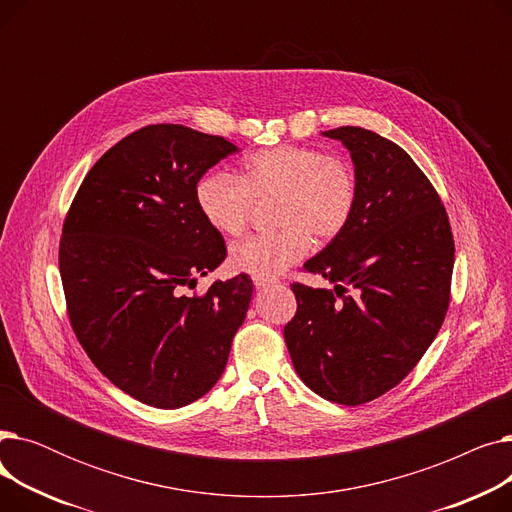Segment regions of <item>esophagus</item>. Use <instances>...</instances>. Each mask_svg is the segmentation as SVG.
Masks as SVG:
<instances>
[{
	"label": "esophagus",
	"instance_id": "1",
	"mask_svg": "<svg viewBox=\"0 0 512 512\" xmlns=\"http://www.w3.org/2000/svg\"><path fill=\"white\" fill-rule=\"evenodd\" d=\"M253 284H255V288H267V286H272L274 282L272 280H265V278H255Z\"/></svg>",
	"mask_w": 512,
	"mask_h": 512
}]
</instances>
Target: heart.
Listing matches in <instances>:
<instances>
[{
	"label": "heart",
	"instance_id": "heart-1",
	"mask_svg": "<svg viewBox=\"0 0 512 512\" xmlns=\"http://www.w3.org/2000/svg\"><path fill=\"white\" fill-rule=\"evenodd\" d=\"M276 199L280 230L251 236L230 249L240 274L272 280L301 261L317 242L338 238L359 205V178L351 161L309 145H280L253 153L242 176L213 170L199 178L195 201L203 220L220 234L247 228L255 201Z\"/></svg>",
	"mask_w": 512,
	"mask_h": 512
}]
</instances>
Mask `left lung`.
Returning <instances> with one entry per match:
<instances>
[{"mask_svg": "<svg viewBox=\"0 0 512 512\" xmlns=\"http://www.w3.org/2000/svg\"><path fill=\"white\" fill-rule=\"evenodd\" d=\"M351 151L353 222L303 270L334 288L294 282L284 340L299 378L321 398L357 407L415 369L450 303L454 238L440 195L396 143L359 126L324 132Z\"/></svg>", "mask_w": 512, "mask_h": 512, "instance_id": "obj_1", "label": "left lung"}]
</instances>
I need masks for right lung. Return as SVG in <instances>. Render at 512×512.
Returning a JSON list of instances; mask_svg holds the SVG:
<instances>
[{
  "mask_svg": "<svg viewBox=\"0 0 512 512\" xmlns=\"http://www.w3.org/2000/svg\"><path fill=\"white\" fill-rule=\"evenodd\" d=\"M234 151L224 137L149 124L97 159L66 213L60 276L70 326L107 380L157 409L191 405L213 388L251 303L247 274L182 292L226 259L195 186Z\"/></svg>",
  "mask_w": 512,
  "mask_h": 512,
  "instance_id": "right-lung-1",
  "label": "right lung"
}]
</instances>
